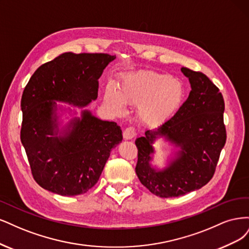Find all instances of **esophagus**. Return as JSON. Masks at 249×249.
I'll use <instances>...</instances> for the list:
<instances>
[{
	"instance_id": "1",
	"label": "esophagus",
	"mask_w": 249,
	"mask_h": 249,
	"mask_svg": "<svg viewBox=\"0 0 249 249\" xmlns=\"http://www.w3.org/2000/svg\"><path fill=\"white\" fill-rule=\"evenodd\" d=\"M136 135V130L134 127H127L123 132V138L125 140H131Z\"/></svg>"
}]
</instances>
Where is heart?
Wrapping results in <instances>:
<instances>
[{"mask_svg": "<svg viewBox=\"0 0 249 249\" xmlns=\"http://www.w3.org/2000/svg\"><path fill=\"white\" fill-rule=\"evenodd\" d=\"M116 92L110 86L104 90V102L122 114L125 106L140 107L142 121L159 124L175 115L184 98V86L172 75L152 70L124 73L119 78Z\"/></svg>", "mask_w": 249, "mask_h": 249, "instance_id": "obj_1", "label": "heart"}]
</instances>
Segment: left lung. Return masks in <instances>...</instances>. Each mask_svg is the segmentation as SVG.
Returning <instances> with one entry per match:
<instances>
[{"instance_id": "left-lung-1", "label": "left lung", "mask_w": 249, "mask_h": 249, "mask_svg": "<svg viewBox=\"0 0 249 249\" xmlns=\"http://www.w3.org/2000/svg\"><path fill=\"white\" fill-rule=\"evenodd\" d=\"M181 71L191 86L188 98L174 117L135 141V173L142 185L160 197L181 196L206 185L213 177L227 141L224 101L219 89L202 72L186 67ZM158 136L180 148L162 171H156L149 163L154 154L151 143Z\"/></svg>"}]
</instances>
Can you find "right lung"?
Here are the masks:
<instances>
[{"mask_svg":"<svg viewBox=\"0 0 249 249\" xmlns=\"http://www.w3.org/2000/svg\"><path fill=\"white\" fill-rule=\"evenodd\" d=\"M116 55L64 53L40 66L21 96L20 141L34 180L60 196L83 195L103 171L110 151L123 140L115 122L83 110L58 135L55 101L87 107L98 96V79Z\"/></svg>","mask_w":249,"mask_h":249,"instance_id":"add662e5","label":"right lung"}]
</instances>
